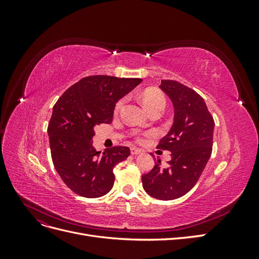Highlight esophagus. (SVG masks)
Returning a JSON list of instances; mask_svg holds the SVG:
<instances>
[{"instance_id":"obj_1","label":"esophagus","mask_w":259,"mask_h":259,"mask_svg":"<svg viewBox=\"0 0 259 259\" xmlns=\"http://www.w3.org/2000/svg\"><path fill=\"white\" fill-rule=\"evenodd\" d=\"M143 152V150H140V149H137V148H131V153L133 155H136V154H140Z\"/></svg>"}]
</instances>
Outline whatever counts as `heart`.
Wrapping results in <instances>:
<instances>
[{
  "instance_id": "heart-1",
  "label": "heart",
  "mask_w": 259,
  "mask_h": 259,
  "mask_svg": "<svg viewBox=\"0 0 259 259\" xmlns=\"http://www.w3.org/2000/svg\"><path fill=\"white\" fill-rule=\"evenodd\" d=\"M142 100H143V104H144V106L146 107L148 111H151L152 109L158 108V107L164 108V106H165V97H164L163 93H161L158 90H154V89L146 90L142 94ZM124 101H125L124 98H121L120 100L116 101L115 107H114L115 112L120 111V109L124 105ZM137 140H138V142H143L144 138H143L142 135H138Z\"/></svg>"
}]
</instances>
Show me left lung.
<instances>
[{"mask_svg": "<svg viewBox=\"0 0 259 259\" xmlns=\"http://www.w3.org/2000/svg\"><path fill=\"white\" fill-rule=\"evenodd\" d=\"M160 89L174 106V123L158 149L170 151L168 166L161 160L142 177L145 191L159 200H175L197 184L211 154L214 119L204 99L188 86L173 80H162Z\"/></svg>", "mask_w": 259, "mask_h": 259, "instance_id": "obj_1", "label": "left lung"}]
</instances>
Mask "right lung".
Wrapping results in <instances>:
<instances>
[{
	"label": "right lung",
	"instance_id": "right-lung-1",
	"mask_svg": "<svg viewBox=\"0 0 259 259\" xmlns=\"http://www.w3.org/2000/svg\"><path fill=\"white\" fill-rule=\"evenodd\" d=\"M110 75L81 79L62 94L49 123L51 153L60 178L74 193L99 198L112 189L113 167L130 155L115 146L101 153L93 146L95 126L111 123L116 101L142 82Z\"/></svg>",
	"mask_w": 259,
	"mask_h": 259
}]
</instances>
